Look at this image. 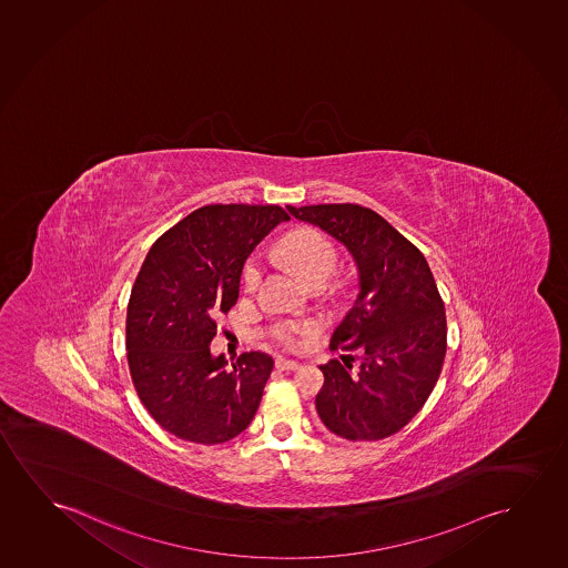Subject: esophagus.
<instances>
[{
    "instance_id": "obj_1",
    "label": "esophagus",
    "mask_w": 568,
    "mask_h": 568,
    "mask_svg": "<svg viewBox=\"0 0 568 568\" xmlns=\"http://www.w3.org/2000/svg\"><path fill=\"white\" fill-rule=\"evenodd\" d=\"M275 367L280 371H296L301 367V363L293 362V359H285V357H280V359L275 362Z\"/></svg>"
}]
</instances>
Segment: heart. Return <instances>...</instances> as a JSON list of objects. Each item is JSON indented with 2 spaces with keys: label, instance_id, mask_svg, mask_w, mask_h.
I'll use <instances>...</instances> for the list:
<instances>
[{
  "label": "heart",
  "instance_id": "obj_1",
  "mask_svg": "<svg viewBox=\"0 0 568 568\" xmlns=\"http://www.w3.org/2000/svg\"><path fill=\"white\" fill-rule=\"evenodd\" d=\"M280 254L285 263H288L298 277L303 281L329 280V275L336 272L337 255L334 246L326 236L316 231H295L283 239L280 244ZM262 275V267L255 257H250L244 267V285L254 288ZM311 332V326H296V324H280L273 329V336L283 344L295 346L296 336Z\"/></svg>",
  "mask_w": 568,
  "mask_h": 568
}]
</instances>
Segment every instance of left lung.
I'll return each instance as SVG.
<instances>
[{
    "label": "left lung",
    "mask_w": 568,
    "mask_h": 568,
    "mask_svg": "<svg viewBox=\"0 0 568 568\" xmlns=\"http://www.w3.org/2000/svg\"><path fill=\"white\" fill-rule=\"evenodd\" d=\"M346 246L359 293L329 347L357 352L321 365L322 424L349 442L393 436L426 404L444 365L447 324L442 296L418 247L381 214L352 205L287 206Z\"/></svg>",
    "instance_id": "1"
}]
</instances>
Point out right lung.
Instances as JSON below:
<instances>
[{"instance_id":"1","label":"right lung","mask_w":568,"mask_h":568,"mask_svg":"<svg viewBox=\"0 0 568 568\" xmlns=\"http://www.w3.org/2000/svg\"><path fill=\"white\" fill-rule=\"evenodd\" d=\"M285 221L277 205H206L150 247L126 308V357L140 400L173 436L224 444L254 418L272 357L246 352L231 367L209 346L247 257Z\"/></svg>"}]
</instances>
